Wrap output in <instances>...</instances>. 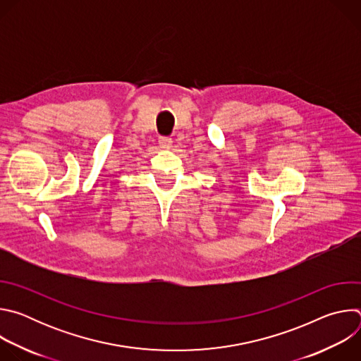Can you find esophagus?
I'll use <instances>...</instances> for the list:
<instances>
[{"mask_svg":"<svg viewBox=\"0 0 361 361\" xmlns=\"http://www.w3.org/2000/svg\"><path fill=\"white\" fill-rule=\"evenodd\" d=\"M159 144L163 149H170L173 147V140L169 138V137H160L159 140Z\"/></svg>","mask_w":361,"mask_h":361,"instance_id":"1","label":"esophagus"}]
</instances>
